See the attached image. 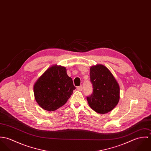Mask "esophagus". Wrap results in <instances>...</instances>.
Segmentation results:
<instances>
[{"instance_id":"34e87169","label":"esophagus","mask_w":151,"mask_h":151,"mask_svg":"<svg viewBox=\"0 0 151 151\" xmlns=\"http://www.w3.org/2000/svg\"><path fill=\"white\" fill-rule=\"evenodd\" d=\"M77 90H78L79 91H82V90H83V86H78V87L77 88Z\"/></svg>"}]
</instances>
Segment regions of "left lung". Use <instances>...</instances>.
<instances>
[{
	"label": "left lung",
	"mask_w": 151,
	"mask_h": 151,
	"mask_svg": "<svg viewBox=\"0 0 151 151\" xmlns=\"http://www.w3.org/2000/svg\"><path fill=\"white\" fill-rule=\"evenodd\" d=\"M92 94L86 97L89 106L100 114L110 112L118 104L120 86L108 68L102 65L90 67Z\"/></svg>",
	"instance_id": "8db88e82"
}]
</instances>
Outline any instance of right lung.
I'll list each match as a JSON object with an SVG mask.
<instances>
[{
    "label": "right lung",
    "instance_id": "add662e5",
    "mask_svg": "<svg viewBox=\"0 0 151 151\" xmlns=\"http://www.w3.org/2000/svg\"><path fill=\"white\" fill-rule=\"evenodd\" d=\"M75 89L65 67L55 65L49 67L36 81L34 93L41 108L53 111L65 105Z\"/></svg>",
    "mask_w": 151,
    "mask_h": 151
}]
</instances>
